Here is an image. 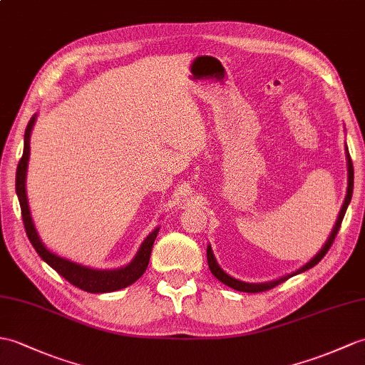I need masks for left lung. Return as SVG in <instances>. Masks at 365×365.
Segmentation results:
<instances>
[{"label":"left lung","mask_w":365,"mask_h":365,"mask_svg":"<svg viewBox=\"0 0 365 365\" xmlns=\"http://www.w3.org/2000/svg\"><path fill=\"white\" fill-rule=\"evenodd\" d=\"M346 162H349V188H346V196H345V200H344V205H342V208H341V213H339V216H337V221H336V225H334V228H333V232H331V235H329L328 241L325 242V245H324V247H322V250L317 253V255H316L314 258H312V259L308 262V264H304L302 269H299L295 274H300V272H304V270L314 267V266L317 264V262L327 255V252L329 250V247H331L334 240H336L339 228H341V224H342V219H344V216H345L346 207H349V203H350V200H351V194H353V177H354V174H353V163H351V157H350V154H349V148H346ZM207 259H208V267H210V270H211V274H213V275L219 279V282H222V283L227 284L228 287H233V289L241 291V292H252V294H255V292H264V291L272 289V287L278 286L279 283L286 282V279L291 278L292 275H295V274L287 275V277H283V278L277 279V282H270V283L252 284V283L240 282V279H236V278H233V277H230V275H227V274L224 272V270H222L221 267H219V264H217L216 259H215L213 252H211L210 245L207 247Z\"/></svg>","instance_id":"1"}]
</instances>
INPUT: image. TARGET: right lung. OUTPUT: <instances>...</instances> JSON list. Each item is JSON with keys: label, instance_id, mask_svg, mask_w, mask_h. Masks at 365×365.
Returning <instances> with one entry per match:
<instances>
[{"label": "right lung", "instance_id": "add662e5", "mask_svg": "<svg viewBox=\"0 0 365 365\" xmlns=\"http://www.w3.org/2000/svg\"><path fill=\"white\" fill-rule=\"evenodd\" d=\"M34 123H36V115L31 118L26 127V132H24V149L19 162V166H16V179H15V188H16V196H19L20 207H21L24 230H26V235L31 244L34 245V249H36L40 258L45 262H48V264L53 267L58 275H62L73 286L79 287L82 291H87L91 294L113 292L118 289H123V287L130 286L132 283L137 282L144 272H146L152 245H154V241L157 238V233L160 228H155V230L152 232L146 240H144L137 253V257L130 261V264H127L125 267H121V269H115V270H96V269H90L82 264H78V262H73L70 259H65L62 257L56 255V253L49 252L43 245V242L40 241L38 235L36 232V227L32 224L29 207H28V197H26V186H24V183H26V169H28V160H29V140H31V130H32Z\"/></svg>", "mask_w": 365, "mask_h": 365}]
</instances>
